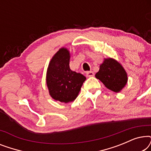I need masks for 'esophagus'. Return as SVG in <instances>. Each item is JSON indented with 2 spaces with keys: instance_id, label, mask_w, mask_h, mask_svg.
I'll use <instances>...</instances> for the list:
<instances>
[{
  "instance_id": "1",
  "label": "esophagus",
  "mask_w": 151,
  "mask_h": 151,
  "mask_svg": "<svg viewBox=\"0 0 151 151\" xmlns=\"http://www.w3.org/2000/svg\"><path fill=\"white\" fill-rule=\"evenodd\" d=\"M86 74L87 77H93L94 76V73L93 71H87Z\"/></svg>"
}]
</instances>
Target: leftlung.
Listing matches in <instances>:
<instances>
[{
    "mask_svg": "<svg viewBox=\"0 0 151 151\" xmlns=\"http://www.w3.org/2000/svg\"><path fill=\"white\" fill-rule=\"evenodd\" d=\"M96 78L107 88L115 93L122 90L128 82L127 71L118 61L112 58L104 59Z\"/></svg>",
    "mask_w": 151,
    "mask_h": 151,
    "instance_id": "1",
    "label": "left lung"
}]
</instances>
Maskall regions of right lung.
I'll list each match as a JSON object with an SVG mask.
<instances>
[{
    "label": "right lung",
    "instance_id": "right-lung-1",
    "mask_svg": "<svg viewBox=\"0 0 151 151\" xmlns=\"http://www.w3.org/2000/svg\"><path fill=\"white\" fill-rule=\"evenodd\" d=\"M71 54L69 49L62 47L49 62L46 74V83L53 100L69 103L77 98L86 77L73 71L69 67Z\"/></svg>",
    "mask_w": 151,
    "mask_h": 151
}]
</instances>
